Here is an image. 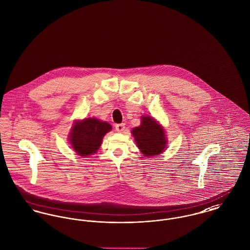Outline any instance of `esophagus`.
<instances>
[{
	"label": "esophagus",
	"mask_w": 250,
	"mask_h": 250,
	"mask_svg": "<svg viewBox=\"0 0 250 250\" xmlns=\"http://www.w3.org/2000/svg\"><path fill=\"white\" fill-rule=\"evenodd\" d=\"M116 131L122 133L125 130V124H119V125H115Z\"/></svg>",
	"instance_id": "esophagus-1"
}]
</instances>
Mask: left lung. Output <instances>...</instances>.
I'll return each instance as SVG.
<instances>
[{
	"label": "left lung",
	"mask_w": 250,
	"mask_h": 250,
	"mask_svg": "<svg viewBox=\"0 0 250 250\" xmlns=\"http://www.w3.org/2000/svg\"><path fill=\"white\" fill-rule=\"evenodd\" d=\"M141 119V125L131 131L137 146L146 157L162 154L167 144L163 126L150 116H143Z\"/></svg>",
	"instance_id": "obj_1"
}]
</instances>
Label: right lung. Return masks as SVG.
<instances>
[{"label": "right lung", "instance_id": "1", "mask_svg": "<svg viewBox=\"0 0 250 250\" xmlns=\"http://www.w3.org/2000/svg\"><path fill=\"white\" fill-rule=\"evenodd\" d=\"M111 129V125L106 122L96 118H87L74 123L68 140L78 155L86 157L96 153L104 136Z\"/></svg>", "mask_w": 250, "mask_h": 250}]
</instances>
